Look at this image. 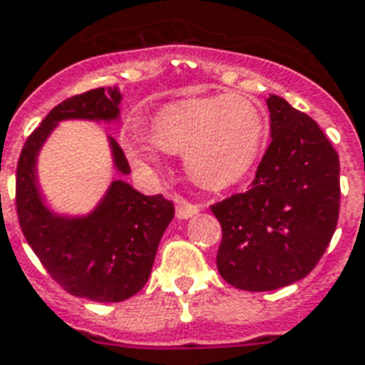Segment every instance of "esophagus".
<instances>
[{
	"label": "esophagus",
	"mask_w": 365,
	"mask_h": 365,
	"mask_svg": "<svg viewBox=\"0 0 365 365\" xmlns=\"http://www.w3.org/2000/svg\"><path fill=\"white\" fill-rule=\"evenodd\" d=\"M199 210H201L199 205H193V202H187V201H180L176 207V216L180 220H187L191 218V216H195Z\"/></svg>",
	"instance_id": "34e87169"
}]
</instances>
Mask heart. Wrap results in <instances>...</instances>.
Masks as SVG:
<instances>
[{
    "label": "heart",
    "mask_w": 365,
    "mask_h": 365,
    "mask_svg": "<svg viewBox=\"0 0 365 365\" xmlns=\"http://www.w3.org/2000/svg\"><path fill=\"white\" fill-rule=\"evenodd\" d=\"M262 135V110L247 97H197L160 108L153 120V135L128 128L124 149L139 166H158L163 151L183 155L193 182L224 187L249 170Z\"/></svg>",
    "instance_id": "heart-1"
}]
</instances>
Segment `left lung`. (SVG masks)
<instances>
[{
	"instance_id": "1",
	"label": "left lung",
	"mask_w": 365,
	"mask_h": 365,
	"mask_svg": "<svg viewBox=\"0 0 365 365\" xmlns=\"http://www.w3.org/2000/svg\"><path fill=\"white\" fill-rule=\"evenodd\" d=\"M272 143L249 191L210 207L222 226L220 275L243 291L299 282L324 257L339 220V155L310 116L269 96Z\"/></svg>"
}]
</instances>
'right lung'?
I'll return each mask as SVG.
<instances>
[{"instance_id":"1","label":"right lung","mask_w":365,"mask_h":365,"mask_svg":"<svg viewBox=\"0 0 365 365\" xmlns=\"http://www.w3.org/2000/svg\"><path fill=\"white\" fill-rule=\"evenodd\" d=\"M120 99L118 88H97L65 99L28 135L16 164V214L28 245L66 293L96 302H120L141 291L160 237L174 218V202L115 180L93 212L59 216L41 201L36 158L61 120H116ZM108 141L115 168L130 174L120 145L113 138Z\"/></svg>"}]
</instances>
